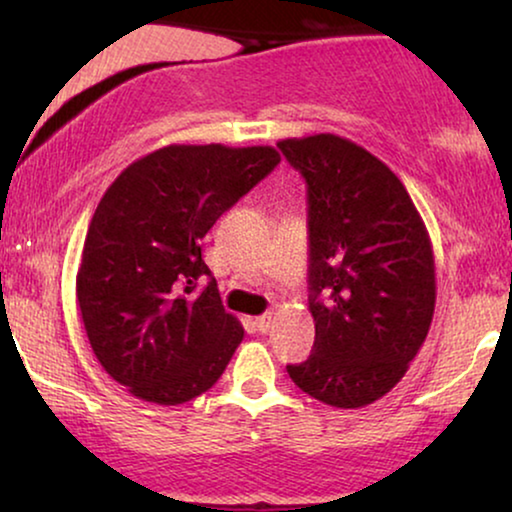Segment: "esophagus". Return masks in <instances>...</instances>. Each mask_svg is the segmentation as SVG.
<instances>
[{
    "label": "esophagus",
    "instance_id": "1",
    "mask_svg": "<svg viewBox=\"0 0 512 512\" xmlns=\"http://www.w3.org/2000/svg\"><path fill=\"white\" fill-rule=\"evenodd\" d=\"M256 328L261 333H270V328H272V314L268 312V314H261V317L256 319Z\"/></svg>",
    "mask_w": 512,
    "mask_h": 512
}]
</instances>
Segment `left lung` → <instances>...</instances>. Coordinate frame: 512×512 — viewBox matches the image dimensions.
<instances>
[{
  "label": "left lung",
  "mask_w": 512,
  "mask_h": 512,
  "mask_svg": "<svg viewBox=\"0 0 512 512\" xmlns=\"http://www.w3.org/2000/svg\"><path fill=\"white\" fill-rule=\"evenodd\" d=\"M307 184L310 359L286 366L333 408L375 403L401 382L436 307L429 233L401 179L363 146L321 132L277 142Z\"/></svg>",
  "instance_id": "8db88e82"
}]
</instances>
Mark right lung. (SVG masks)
Wrapping results in <instances>:
<instances>
[{"instance_id":"obj_1","label":"right lung","mask_w":512,"mask_h":512,"mask_svg":"<svg viewBox=\"0 0 512 512\" xmlns=\"http://www.w3.org/2000/svg\"><path fill=\"white\" fill-rule=\"evenodd\" d=\"M272 146L170 144L102 195L83 242L76 298L102 368L158 405L214 387L244 328L221 305L202 237L279 163ZM210 284L194 293L197 279Z\"/></svg>"}]
</instances>
